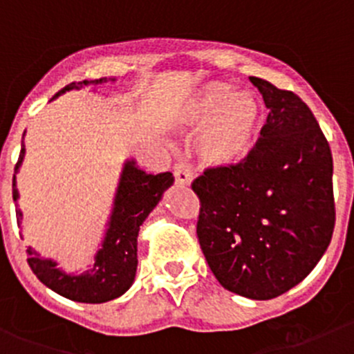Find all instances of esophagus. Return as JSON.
Listing matches in <instances>:
<instances>
[{
    "label": "esophagus",
    "instance_id": "34e87169",
    "mask_svg": "<svg viewBox=\"0 0 354 354\" xmlns=\"http://www.w3.org/2000/svg\"><path fill=\"white\" fill-rule=\"evenodd\" d=\"M174 178L178 185H190L192 183V171L187 164H176L174 166Z\"/></svg>",
    "mask_w": 354,
    "mask_h": 354
}]
</instances>
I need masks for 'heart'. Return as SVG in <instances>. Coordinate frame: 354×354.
<instances>
[{
	"mask_svg": "<svg viewBox=\"0 0 354 354\" xmlns=\"http://www.w3.org/2000/svg\"><path fill=\"white\" fill-rule=\"evenodd\" d=\"M176 121L183 130H200L197 154L205 166L230 169L252 156L262 124V106L252 92H234V85L214 80L181 104Z\"/></svg>",
	"mask_w": 354,
	"mask_h": 354,
	"instance_id": "b5f03b06",
	"label": "heart"
}]
</instances>
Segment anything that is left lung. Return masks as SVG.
I'll return each mask as SVG.
<instances>
[{
	"label": "left lung",
	"mask_w": 354,
	"mask_h": 354,
	"mask_svg": "<svg viewBox=\"0 0 354 354\" xmlns=\"http://www.w3.org/2000/svg\"><path fill=\"white\" fill-rule=\"evenodd\" d=\"M269 109L252 156L207 169L197 236L221 286L270 299L301 283L330 243L335 223L332 154L315 116L291 91L250 77Z\"/></svg>",
	"instance_id": "8db88e82"
}]
</instances>
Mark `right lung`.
<instances>
[{
    "mask_svg": "<svg viewBox=\"0 0 354 354\" xmlns=\"http://www.w3.org/2000/svg\"><path fill=\"white\" fill-rule=\"evenodd\" d=\"M116 78H97V80L73 82L58 92L55 97L68 91H80L84 87H99ZM53 97V99H55ZM25 135V133H24ZM25 156L22 142L15 174L19 173ZM13 174V202L19 200L17 178ZM174 183L171 173L149 174L137 166L133 159H128L121 171L120 183L114 195L113 210L108 221L104 240L94 255V263L82 274H68L58 267L53 259H44L41 253L28 246V266L42 284L58 295L78 303H106L130 289L137 274V238L142 223L162 198V194ZM17 221H22V210L17 203Z\"/></svg>",
    "mask_w": 354,
    "mask_h": 354,
    "instance_id": "1",
    "label": "right lung"
}]
</instances>
